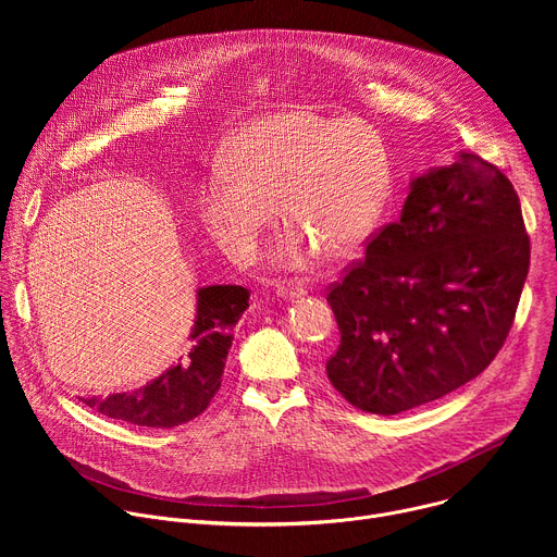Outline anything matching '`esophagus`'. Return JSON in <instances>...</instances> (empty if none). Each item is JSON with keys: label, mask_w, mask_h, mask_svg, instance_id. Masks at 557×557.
Returning a JSON list of instances; mask_svg holds the SVG:
<instances>
[{"label": "esophagus", "mask_w": 557, "mask_h": 557, "mask_svg": "<svg viewBox=\"0 0 557 557\" xmlns=\"http://www.w3.org/2000/svg\"><path fill=\"white\" fill-rule=\"evenodd\" d=\"M275 295H277L280 299L290 301V299H299V297L308 295V290H306L304 286H299V284H277Z\"/></svg>", "instance_id": "esophagus-1"}]
</instances>
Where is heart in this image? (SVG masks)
<instances>
[{
	"instance_id": "heart-1",
	"label": "heart",
	"mask_w": 557,
	"mask_h": 557,
	"mask_svg": "<svg viewBox=\"0 0 557 557\" xmlns=\"http://www.w3.org/2000/svg\"><path fill=\"white\" fill-rule=\"evenodd\" d=\"M392 196V163L383 136L363 121L312 112L267 116L237 134L222 172L198 194L209 240L233 262H251L275 220L286 231L271 264L301 271L313 247L348 258L379 228Z\"/></svg>"
}]
</instances>
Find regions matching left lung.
I'll use <instances>...</instances> for the list:
<instances>
[{
	"label": "left lung",
	"instance_id": "8db88e82",
	"mask_svg": "<svg viewBox=\"0 0 557 557\" xmlns=\"http://www.w3.org/2000/svg\"><path fill=\"white\" fill-rule=\"evenodd\" d=\"M529 235L509 178L481 156L410 178L333 290L342 344L329 379L361 412L392 417L479 376L503 348L529 273Z\"/></svg>",
	"mask_w": 557,
	"mask_h": 557
}]
</instances>
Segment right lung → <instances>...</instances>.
<instances>
[{"mask_svg":"<svg viewBox=\"0 0 557 557\" xmlns=\"http://www.w3.org/2000/svg\"><path fill=\"white\" fill-rule=\"evenodd\" d=\"M249 308V290L200 286L196 317L178 361L145 385L110 396H82L95 412L140 428H176L200 417L220 389L233 329Z\"/></svg>","mask_w":557,"mask_h":557,"instance_id":"right-lung-1","label":"right lung"}]
</instances>
